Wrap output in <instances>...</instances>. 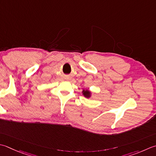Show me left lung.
<instances>
[{
	"label": "left lung",
	"instance_id": "1",
	"mask_svg": "<svg viewBox=\"0 0 156 156\" xmlns=\"http://www.w3.org/2000/svg\"><path fill=\"white\" fill-rule=\"evenodd\" d=\"M82 94H83V96L87 99L90 98L91 96H92V93H91V91L88 89H86V90L83 89L82 90Z\"/></svg>",
	"mask_w": 156,
	"mask_h": 156
}]
</instances>
